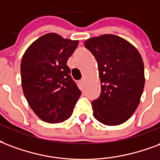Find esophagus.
Listing matches in <instances>:
<instances>
[{"instance_id":"34e87169","label":"esophagus","mask_w":160,"mask_h":160,"mask_svg":"<svg viewBox=\"0 0 160 160\" xmlns=\"http://www.w3.org/2000/svg\"><path fill=\"white\" fill-rule=\"evenodd\" d=\"M84 83H85V80H84V79H82V80H80V85H81V86H83Z\"/></svg>"}]
</instances>
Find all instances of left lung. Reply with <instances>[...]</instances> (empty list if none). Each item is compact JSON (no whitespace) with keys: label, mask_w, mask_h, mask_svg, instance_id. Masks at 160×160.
<instances>
[{"label":"left lung","mask_w":160,"mask_h":160,"mask_svg":"<svg viewBox=\"0 0 160 160\" xmlns=\"http://www.w3.org/2000/svg\"><path fill=\"white\" fill-rule=\"evenodd\" d=\"M97 60L101 93L92 102L93 116L107 125L130 119L139 105L145 78L144 65L137 48L125 39L103 35L85 41Z\"/></svg>","instance_id":"8db88e82"}]
</instances>
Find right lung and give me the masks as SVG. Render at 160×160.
<instances>
[{"label": "right lung", "mask_w": 160, "mask_h": 160, "mask_svg": "<svg viewBox=\"0 0 160 160\" xmlns=\"http://www.w3.org/2000/svg\"><path fill=\"white\" fill-rule=\"evenodd\" d=\"M78 44V41L49 33L33 42L23 54V94L32 110L45 122L53 124L68 119L81 95L67 65Z\"/></svg>", "instance_id": "add662e5"}]
</instances>
